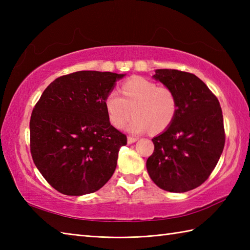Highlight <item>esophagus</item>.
Listing matches in <instances>:
<instances>
[{
    "mask_svg": "<svg viewBox=\"0 0 250 250\" xmlns=\"http://www.w3.org/2000/svg\"><path fill=\"white\" fill-rule=\"evenodd\" d=\"M137 141V137H133V136H128V144H133Z\"/></svg>",
    "mask_w": 250,
    "mask_h": 250,
    "instance_id": "34e87169",
    "label": "esophagus"
}]
</instances>
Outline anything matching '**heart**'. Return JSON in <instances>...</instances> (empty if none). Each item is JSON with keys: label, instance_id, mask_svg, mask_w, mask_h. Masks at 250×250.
I'll return each instance as SVG.
<instances>
[{"label": "heart", "instance_id": "obj_1", "mask_svg": "<svg viewBox=\"0 0 250 250\" xmlns=\"http://www.w3.org/2000/svg\"><path fill=\"white\" fill-rule=\"evenodd\" d=\"M122 97L116 91L106 95L104 106L110 125L121 129L134 118L128 126L131 133L150 130L160 133L172 125L177 114V97L171 88L158 86L143 77H133L121 87Z\"/></svg>", "mask_w": 250, "mask_h": 250}]
</instances>
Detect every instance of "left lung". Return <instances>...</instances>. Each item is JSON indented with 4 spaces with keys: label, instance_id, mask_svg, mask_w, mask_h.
Segmentation results:
<instances>
[{
    "label": "left lung",
    "instance_id": "left-lung-1",
    "mask_svg": "<svg viewBox=\"0 0 250 250\" xmlns=\"http://www.w3.org/2000/svg\"><path fill=\"white\" fill-rule=\"evenodd\" d=\"M156 81L177 97V114L168 128L153 137L155 150L146 167L152 182L168 192H186L209 177L225 147L219 101L194 74L156 70Z\"/></svg>",
    "mask_w": 250,
    "mask_h": 250
}]
</instances>
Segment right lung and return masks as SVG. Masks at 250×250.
<instances>
[{"instance_id": "add662e5", "label": "right lung", "mask_w": 250, "mask_h": 250, "mask_svg": "<svg viewBox=\"0 0 250 250\" xmlns=\"http://www.w3.org/2000/svg\"><path fill=\"white\" fill-rule=\"evenodd\" d=\"M124 76L79 71L58 77L34 106L31 155L43 177L59 192L92 193L113 176L126 136L110 125L104 101Z\"/></svg>"}]
</instances>
